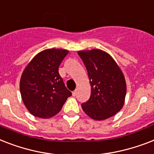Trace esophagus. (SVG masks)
<instances>
[{
    "mask_svg": "<svg viewBox=\"0 0 154 154\" xmlns=\"http://www.w3.org/2000/svg\"><path fill=\"white\" fill-rule=\"evenodd\" d=\"M76 94H77V90H75V91L72 92V95H73V96H75Z\"/></svg>",
    "mask_w": 154,
    "mask_h": 154,
    "instance_id": "1",
    "label": "esophagus"
}]
</instances>
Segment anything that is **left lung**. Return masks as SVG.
I'll return each instance as SVG.
<instances>
[{"label": "left lung", "instance_id": "obj_1", "mask_svg": "<svg viewBox=\"0 0 154 154\" xmlns=\"http://www.w3.org/2000/svg\"><path fill=\"white\" fill-rule=\"evenodd\" d=\"M87 68L91 87V97L82 103L83 111L94 120L114 116L124 105L126 83L114 59L99 49L78 51Z\"/></svg>", "mask_w": 154, "mask_h": 154}]
</instances>
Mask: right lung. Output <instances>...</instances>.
Segmentation results:
<instances>
[{"instance_id":"right-lung-1","label":"right lung","mask_w":154,"mask_h":154,"mask_svg":"<svg viewBox=\"0 0 154 154\" xmlns=\"http://www.w3.org/2000/svg\"><path fill=\"white\" fill-rule=\"evenodd\" d=\"M67 50L51 48L38 53L23 71L20 90L22 100L31 114L48 119L56 115L71 92L59 74Z\"/></svg>"}]
</instances>
